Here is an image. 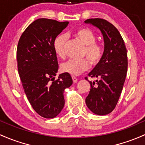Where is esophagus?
Returning a JSON list of instances; mask_svg holds the SVG:
<instances>
[{
    "label": "esophagus",
    "mask_w": 145,
    "mask_h": 145,
    "mask_svg": "<svg viewBox=\"0 0 145 145\" xmlns=\"http://www.w3.org/2000/svg\"><path fill=\"white\" fill-rule=\"evenodd\" d=\"M72 80H73V82H74V83H77L78 78H77L76 77H75V76H72Z\"/></svg>",
    "instance_id": "1"
}]
</instances>
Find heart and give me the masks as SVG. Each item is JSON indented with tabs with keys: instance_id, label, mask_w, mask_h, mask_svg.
<instances>
[{
	"instance_id": "obj_1",
	"label": "heart",
	"mask_w": 145,
	"mask_h": 145,
	"mask_svg": "<svg viewBox=\"0 0 145 145\" xmlns=\"http://www.w3.org/2000/svg\"><path fill=\"white\" fill-rule=\"evenodd\" d=\"M74 36L85 46L83 50V56H87L92 65H97L103 56V48L101 44L96 42L97 37L95 34L90 29L82 28L78 29L74 33ZM66 42L67 36L64 34L56 37L53 42L55 53L60 58L65 57ZM88 60L87 58L69 60L61 65V69L63 72L68 73L72 76H78L89 68V64Z\"/></svg>"
}]
</instances>
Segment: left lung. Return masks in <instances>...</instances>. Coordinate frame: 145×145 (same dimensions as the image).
I'll use <instances>...</instances> for the list:
<instances>
[{
	"mask_svg": "<svg viewBox=\"0 0 145 145\" xmlns=\"http://www.w3.org/2000/svg\"><path fill=\"white\" fill-rule=\"evenodd\" d=\"M85 23L99 29L104 40L103 57L89 74L100 80L89 81L91 88L85 103L96 115H108L115 109L122 91L128 68L127 51L120 32L108 21L95 18Z\"/></svg>",
	"mask_w": 145,
	"mask_h": 145,
	"instance_id": "1",
	"label": "left lung"
}]
</instances>
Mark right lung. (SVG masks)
Masks as SVG:
<instances>
[{"label":"right lung","instance_id":"right-lung-1","mask_svg":"<svg viewBox=\"0 0 145 145\" xmlns=\"http://www.w3.org/2000/svg\"><path fill=\"white\" fill-rule=\"evenodd\" d=\"M68 24L37 19L24 30L18 42V72L24 92L37 113L46 119L61 112L65 106L64 90L73 83L68 73L60 74L55 80L58 62L53 42Z\"/></svg>","mask_w":145,"mask_h":145}]
</instances>
